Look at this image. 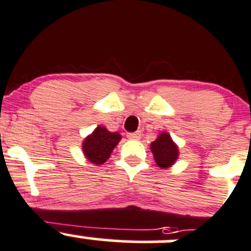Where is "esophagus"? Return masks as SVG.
<instances>
[{
    "mask_svg": "<svg viewBox=\"0 0 251 251\" xmlns=\"http://www.w3.org/2000/svg\"><path fill=\"white\" fill-rule=\"evenodd\" d=\"M127 138H130V140H140L141 132H140V131H137V132L127 133Z\"/></svg>",
    "mask_w": 251,
    "mask_h": 251,
    "instance_id": "obj_1",
    "label": "esophagus"
}]
</instances>
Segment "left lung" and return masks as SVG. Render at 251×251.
I'll list each match as a JSON object with an SVG mask.
<instances>
[{
    "label": "left lung",
    "mask_w": 251,
    "mask_h": 251,
    "mask_svg": "<svg viewBox=\"0 0 251 251\" xmlns=\"http://www.w3.org/2000/svg\"><path fill=\"white\" fill-rule=\"evenodd\" d=\"M151 151L157 165L162 169L174 165L179 157V147L168 132H160L158 135V137L151 143Z\"/></svg>",
    "instance_id": "1"
}]
</instances>
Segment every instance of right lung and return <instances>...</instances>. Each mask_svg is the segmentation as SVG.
Wrapping results in <instances>:
<instances>
[{
  "label": "right lung",
  "instance_id": "right-lung-1",
  "mask_svg": "<svg viewBox=\"0 0 251 251\" xmlns=\"http://www.w3.org/2000/svg\"><path fill=\"white\" fill-rule=\"evenodd\" d=\"M119 132H110L106 127L99 125L96 130L87 136L82 142V152L91 163L100 165L110 158L114 148L120 142Z\"/></svg>",
  "mask_w": 251,
  "mask_h": 251
}]
</instances>
